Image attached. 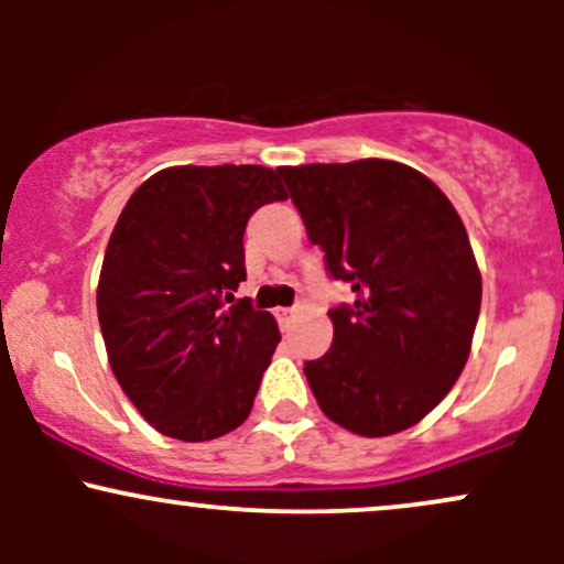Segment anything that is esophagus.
Listing matches in <instances>:
<instances>
[{"label": "esophagus", "mask_w": 564, "mask_h": 564, "mask_svg": "<svg viewBox=\"0 0 564 564\" xmlns=\"http://www.w3.org/2000/svg\"><path fill=\"white\" fill-rule=\"evenodd\" d=\"M294 315H296V307H278L275 310V318L281 326H289V321L294 318Z\"/></svg>", "instance_id": "obj_1"}]
</instances>
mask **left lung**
I'll list each match as a JSON object with an SVG mask.
<instances>
[{"instance_id":"left-lung-1","label":"left lung","mask_w":564,"mask_h":564,"mask_svg":"<svg viewBox=\"0 0 564 564\" xmlns=\"http://www.w3.org/2000/svg\"><path fill=\"white\" fill-rule=\"evenodd\" d=\"M326 270L355 291L334 341L304 364L321 411L364 437L419 424L467 366L482 278L445 193L387 159L281 166Z\"/></svg>"}]
</instances>
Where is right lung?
I'll use <instances>...</instances> for the list:
<instances>
[{
  "instance_id": "obj_1",
  "label": "right lung",
  "mask_w": 564,
  "mask_h": 564,
  "mask_svg": "<svg viewBox=\"0 0 564 564\" xmlns=\"http://www.w3.org/2000/svg\"><path fill=\"white\" fill-rule=\"evenodd\" d=\"M273 200L286 191L268 166H170L121 209L97 318L113 377L161 435L206 443L251 413L281 332L232 291L246 223Z\"/></svg>"
}]
</instances>
